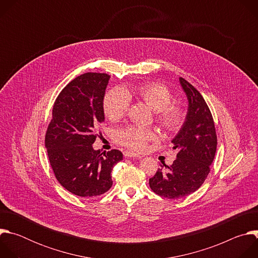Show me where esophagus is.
<instances>
[{
  "mask_svg": "<svg viewBox=\"0 0 258 258\" xmlns=\"http://www.w3.org/2000/svg\"><path fill=\"white\" fill-rule=\"evenodd\" d=\"M123 155L125 157H128V158H137V159H141L142 158L141 155H138V154H136L134 152H131V151H124Z\"/></svg>",
  "mask_w": 258,
  "mask_h": 258,
  "instance_id": "1",
  "label": "esophagus"
}]
</instances>
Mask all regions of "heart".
<instances>
[{
	"mask_svg": "<svg viewBox=\"0 0 258 258\" xmlns=\"http://www.w3.org/2000/svg\"><path fill=\"white\" fill-rule=\"evenodd\" d=\"M135 97L148 105L156 112L155 120L160 127L169 134L177 133L185 123L186 112L173 100L170 90L159 83H143L122 91L112 89L103 99V110L106 117L113 122L122 119L128 109V98ZM116 142L134 151H143L148 142L157 140L152 130L127 125L117 131Z\"/></svg>",
	"mask_w": 258,
	"mask_h": 258,
	"instance_id": "heart-1",
	"label": "heart"
}]
</instances>
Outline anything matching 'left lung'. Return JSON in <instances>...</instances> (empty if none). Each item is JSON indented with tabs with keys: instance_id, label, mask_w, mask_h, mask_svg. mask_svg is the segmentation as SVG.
<instances>
[{
	"instance_id": "8db88e82",
	"label": "left lung",
	"mask_w": 258,
	"mask_h": 258,
	"mask_svg": "<svg viewBox=\"0 0 258 258\" xmlns=\"http://www.w3.org/2000/svg\"><path fill=\"white\" fill-rule=\"evenodd\" d=\"M189 108L186 121L171 141L176 159L165 169L158 168L149 179L151 190L157 195L176 199L198 190L210 172L217 137L212 114L202 95L185 79L179 78Z\"/></svg>"
}]
</instances>
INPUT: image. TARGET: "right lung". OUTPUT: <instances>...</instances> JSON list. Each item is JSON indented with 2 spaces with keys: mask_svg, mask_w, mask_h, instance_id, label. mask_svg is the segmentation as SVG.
<instances>
[{
  "mask_svg": "<svg viewBox=\"0 0 258 258\" xmlns=\"http://www.w3.org/2000/svg\"><path fill=\"white\" fill-rule=\"evenodd\" d=\"M110 77L87 72L72 80L55 100L45 146L55 177L70 193L96 197L112 186L111 171L122 153L93 149L104 120L103 99Z\"/></svg>",
  "mask_w": 258,
  "mask_h": 258,
  "instance_id": "obj_1",
  "label": "right lung"
}]
</instances>
